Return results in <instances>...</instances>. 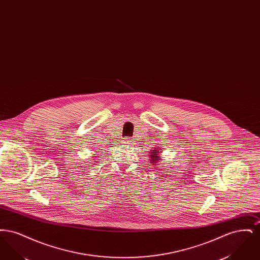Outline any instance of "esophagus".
<instances>
[{
	"label": "esophagus",
	"mask_w": 260,
	"mask_h": 260,
	"mask_svg": "<svg viewBox=\"0 0 260 260\" xmlns=\"http://www.w3.org/2000/svg\"><path fill=\"white\" fill-rule=\"evenodd\" d=\"M123 143L126 144V145H132V144H135V141L126 138V139H124V141H123Z\"/></svg>",
	"instance_id": "1"
}]
</instances>
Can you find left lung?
Instances as JSON below:
<instances>
[{"instance_id": "8db88e82", "label": "left lung", "mask_w": 260, "mask_h": 260, "mask_svg": "<svg viewBox=\"0 0 260 260\" xmlns=\"http://www.w3.org/2000/svg\"><path fill=\"white\" fill-rule=\"evenodd\" d=\"M153 150H150L149 152V157H150V161H151V165L153 166H157L158 165V161L161 160V151L159 147H153Z\"/></svg>"}]
</instances>
